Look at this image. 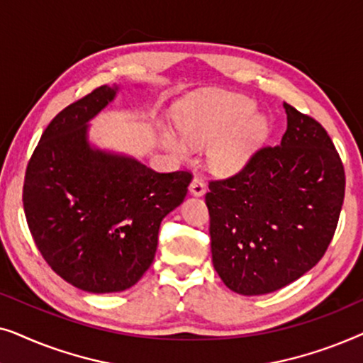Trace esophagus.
Masks as SVG:
<instances>
[{"mask_svg": "<svg viewBox=\"0 0 363 363\" xmlns=\"http://www.w3.org/2000/svg\"><path fill=\"white\" fill-rule=\"evenodd\" d=\"M190 193L193 196H203L206 193V185H205V182L201 180V178H198V177H195L191 180V183H190Z\"/></svg>", "mask_w": 363, "mask_h": 363, "instance_id": "1", "label": "esophagus"}]
</instances>
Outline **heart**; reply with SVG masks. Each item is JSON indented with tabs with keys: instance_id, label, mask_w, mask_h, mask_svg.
Wrapping results in <instances>:
<instances>
[{
	"instance_id": "1",
	"label": "heart",
	"mask_w": 363,
	"mask_h": 363,
	"mask_svg": "<svg viewBox=\"0 0 363 363\" xmlns=\"http://www.w3.org/2000/svg\"><path fill=\"white\" fill-rule=\"evenodd\" d=\"M256 112V102L240 94H216L191 101L178 113L180 135L162 127L160 140L180 160L193 150L208 148V163L215 173L233 175L252 160L269 133V121Z\"/></svg>"
}]
</instances>
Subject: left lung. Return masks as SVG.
Listing matches in <instances>:
<instances>
[{
    "mask_svg": "<svg viewBox=\"0 0 363 363\" xmlns=\"http://www.w3.org/2000/svg\"><path fill=\"white\" fill-rule=\"evenodd\" d=\"M284 111L279 145L206 193L213 266L242 296L269 294L312 269L344 203V165L325 128L286 102Z\"/></svg>",
    "mask_w": 363,
    "mask_h": 363,
    "instance_id": "8db88e82",
    "label": "left lung"
}]
</instances>
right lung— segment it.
Listing matches in <instances>:
<instances>
[{"label": "right lung", "instance_id": "add662e5", "mask_svg": "<svg viewBox=\"0 0 363 363\" xmlns=\"http://www.w3.org/2000/svg\"><path fill=\"white\" fill-rule=\"evenodd\" d=\"M102 86L52 118L26 168L24 215L51 269L77 289L106 294L150 267L160 223L185 200L188 172L158 173L101 148L89 122L121 92Z\"/></svg>", "mask_w": 363, "mask_h": 363}]
</instances>
